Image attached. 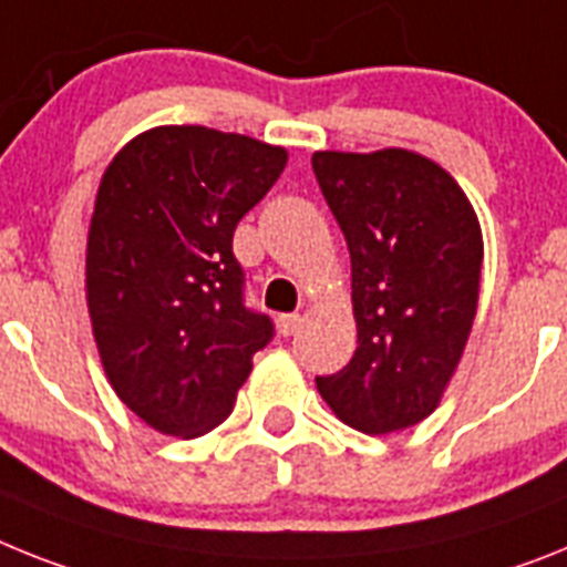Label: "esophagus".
I'll return each instance as SVG.
<instances>
[{"label":"esophagus","mask_w":567,"mask_h":567,"mask_svg":"<svg viewBox=\"0 0 567 567\" xmlns=\"http://www.w3.org/2000/svg\"><path fill=\"white\" fill-rule=\"evenodd\" d=\"M301 321H303L301 316H278V332L284 338L295 336V332L301 330Z\"/></svg>","instance_id":"obj_1"}]
</instances>
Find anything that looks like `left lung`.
Instances as JSON below:
<instances>
[{
    "instance_id": "8db88e82",
    "label": "left lung",
    "mask_w": 567,
    "mask_h": 567,
    "mask_svg": "<svg viewBox=\"0 0 567 567\" xmlns=\"http://www.w3.org/2000/svg\"><path fill=\"white\" fill-rule=\"evenodd\" d=\"M318 186L352 260L358 347L316 379L343 424L370 435L424 422L442 401L471 336L482 226L439 163L408 152H316Z\"/></svg>"
}]
</instances>
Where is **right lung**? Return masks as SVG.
<instances>
[{
	"label": "right lung",
	"instance_id": "obj_1",
	"mask_svg": "<svg viewBox=\"0 0 567 567\" xmlns=\"http://www.w3.org/2000/svg\"><path fill=\"white\" fill-rule=\"evenodd\" d=\"M284 166L280 145L157 125L105 168L85 249L91 330L114 393L159 433L215 430L272 341L244 303L231 237Z\"/></svg>",
	"mask_w": 567,
	"mask_h": 567
}]
</instances>
